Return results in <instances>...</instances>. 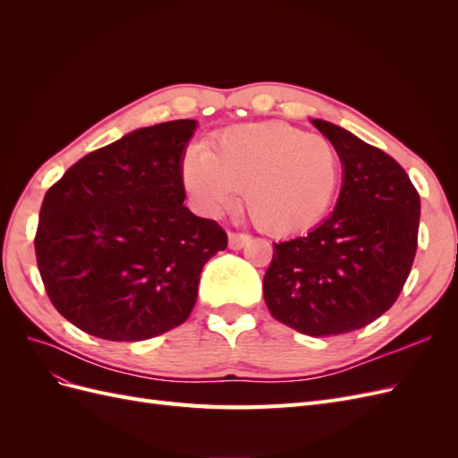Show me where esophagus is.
Segmentation results:
<instances>
[{"label":"esophagus","mask_w":458,"mask_h":458,"mask_svg":"<svg viewBox=\"0 0 458 458\" xmlns=\"http://www.w3.org/2000/svg\"><path fill=\"white\" fill-rule=\"evenodd\" d=\"M248 242H250V234L229 231V248H231V250H241V248H244Z\"/></svg>","instance_id":"1"}]
</instances>
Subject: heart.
<instances>
[{"mask_svg": "<svg viewBox=\"0 0 458 458\" xmlns=\"http://www.w3.org/2000/svg\"><path fill=\"white\" fill-rule=\"evenodd\" d=\"M182 175L208 212H224L242 191L252 224L269 234L301 233L330 210L342 158L328 137L284 122L242 123L219 131L206 148L189 150Z\"/></svg>", "mask_w": 458, "mask_h": 458, "instance_id": "b5f03b06", "label": "heart"}]
</instances>
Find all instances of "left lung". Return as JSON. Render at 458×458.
<instances>
[{"label":"left lung","mask_w":458,"mask_h":458,"mask_svg":"<svg viewBox=\"0 0 458 458\" xmlns=\"http://www.w3.org/2000/svg\"><path fill=\"white\" fill-rule=\"evenodd\" d=\"M311 122L340 152V199L306 237L273 242L263 298L276 321L318 338L363 328L394 306L417 254L420 197L384 150Z\"/></svg>","instance_id":"8db88e82"}]
</instances>
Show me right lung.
<instances>
[{"label": "right lung", "instance_id": "1", "mask_svg": "<svg viewBox=\"0 0 458 458\" xmlns=\"http://www.w3.org/2000/svg\"><path fill=\"white\" fill-rule=\"evenodd\" d=\"M195 120L135 130L64 172L41 202L36 261L66 321L140 342L185 323L204 263L227 248L217 221L183 206L182 160Z\"/></svg>", "mask_w": 458, "mask_h": 458}]
</instances>
